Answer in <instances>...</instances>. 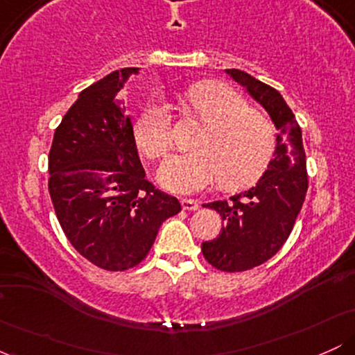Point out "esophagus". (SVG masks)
I'll use <instances>...</instances> for the list:
<instances>
[{
	"instance_id": "34e87169",
	"label": "esophagus",
	"mask_w": 355,
	"mask_h": 355,
	"mask_svg": "<svg viewBox=\"0 0 355 355\" xmlns=\"http://www.w3.org/2000/svg\"><path fill=\"white\" fill-rule=\"evenodd\" d=\"M180 203H182L183 210H197L198 209V202L191 200V198H182Z\"/></svg>"
}]
</instances>
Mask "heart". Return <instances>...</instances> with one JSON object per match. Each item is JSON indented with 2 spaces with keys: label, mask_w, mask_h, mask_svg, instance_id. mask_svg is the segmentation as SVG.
<instances>
[{
  "label": "heart",
  "mask_w": 355,
  "mask_h": 355,
  "mask_svg": "<svg viewBox=\"0 0 355 355\" xmlns=\"http://www.w3.org/2000/svg\"><path fill=\"white\" fill-rule=\"evenodd\" d=\"M187 107L205 123L197 152L177 153L162 164L157 178L177 193H191L218 178L223 189H243L262 177L275 153V128L262 113L247 107L237 92L222 83L193 85L183 96ZM138 148L162 158L172 146L170 118L164 105L148 103L133 123Z\"/></svg>",
  "instance_id": "1"
}]
</instances>
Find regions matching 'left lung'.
Masks as SVG:
<instances>
[{
    "mask_svg": "<svg viewBox=\"0 0 355 355\" xmlns=\"http://www.w3.org/2000/svg\"><path fill=\"white\" fill-rule=\"evenodd\" d=\"M225 71L266 108L279 132L274 158L255 187L209 203L222 217V230L202 243V254L218 270L242 272L267 262L291 235L307 193V158L302 130L284 96L247 71Z\"/></svg>",
    "mask_w": 355,
    "mask_h": 355,
    "instance_id": "obj_1",
    "label": "left lung"
}]
</instances>
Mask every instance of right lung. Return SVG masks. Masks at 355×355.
Listing matches in <instances>:
<instances>
[{
  "label": "right lung",
  "instance_id": "1",
  "mask_svg": "<svg viewBox=\"0 0 355 355\" xmlns=\"http://www.w3.org/2000/svg\"><path fill=\"white\" fill-rule=\"evenodd\" d=\"M138 73L121 68L83 89L56 128L48 158V190L61 229L105 270L138 266L162 223L182 210L145 178L132 118L121 107L118 92Z\"/></svg>",
  "mask_w": 355,
  "mask_h": 355
}]
</instances>
